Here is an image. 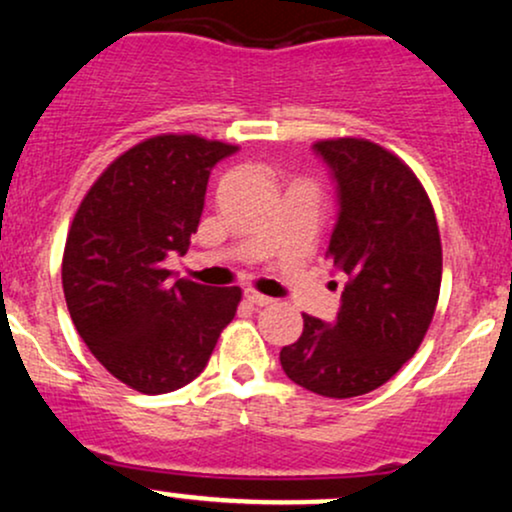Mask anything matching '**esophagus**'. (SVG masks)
I'll return each instance as SVG.
<instances>
[{
  "label": "esophagus",
  "mask_w": 512,
  "mask_h": 512,
  "mask_svg": "<svg viewBox=\"0 0 512 512\" xmlns=\"http://www.w3.org/2000/svg\"><path fill=\"white\" fill-rule=\"evenodd\" d=\"M245 299L252 303V306H269V303H274V299L272 296H265V294H257V291H252V289H247L245 291Z\"/></svg>",
  "instance_id": "34e87169"
}]
</instances>
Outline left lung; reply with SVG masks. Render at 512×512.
Returning <instances> with one entry per match:
<instances>
[{
    "label": "left lung",
    "mask_w": 512,
    "mask_h": 512,
    "mask_svg": "<svg viewBox=\"0 0 512 512\" xmlns=\"http://www.w3.org/2000/svg\"><path fill=\"white\" fill-rule=\"evenodd\" d=\"M313 153L335 182L328 257L347 282L333 323L303 316L301 338L279 362L303 389L352 398L386 384L428 333L442 282L440 230L423 184L381 145L318 140Z\"/></svg>",
    "instance_id": "1"
}]
</instances>
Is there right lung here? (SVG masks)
Wrapping results in <instances>:
<instances>
[{
	"label": "right lung",
	"instance_id": "obj_1",
	"mask_svg": "<svg viewBox=\"0 0 512 512\" xmlns=\"http://www.w3.org/2000/svg\"><path fill=\"white\" fill-rule=\"evenodd\" d=\"M235 145L155 136L116 157L75 213L63 291L80 338L116 379L140 393L177 391L204 372L240 303L238 286L174 279L187 255L209 174Z\"/></svg>",
	"mask_w": 512,
	"mask_h": 512
}]
</instances>
